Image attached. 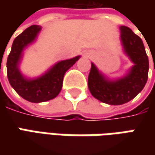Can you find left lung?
Masks as SVG:
<instances>
[{
	"mask_svg": "<svg viewBox=\"0 0 155 155\" xmlns=\"http://www.w3.org/2000/svg\"><path fill=\"white\" fill-rule=\"evenodd\" d=\"M123 52L133 65L122 78L111 79L101 72L94 63L88 78V87L93 97L104 104L121 105L134 98L142 91L148 78V58L143 42L128 27H120Z\"/></svg>",
	"mask_w": 155,
	"mask_h": 155,
	"instance_id": "obj_1",
	"label": "left lung"
}]
</instances>
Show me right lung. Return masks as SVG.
I'll list each match as a JSON object with an SVG mask.
<instances>
[{
    "label": "right lung",
    "instance_id": "add662e5",
    "mask_svg": "<svg viewBox=\"0 0 155 155\" xmlns=\"http://www.w3.org/2000/svg\"><path fill=\"white\" fill-rule=\"evenodd\" d=\"M42 27L33 25L18 35L14 40L7 61V75L11 86L21 97L31 103H42L55 98L61 91L65 72L80 56L56 63L44 74L29 78L20 70L23 51L36 41Z\"/></svg>",
    "mask_w": 155,
    "mask_h": 155
}]
</instances>
